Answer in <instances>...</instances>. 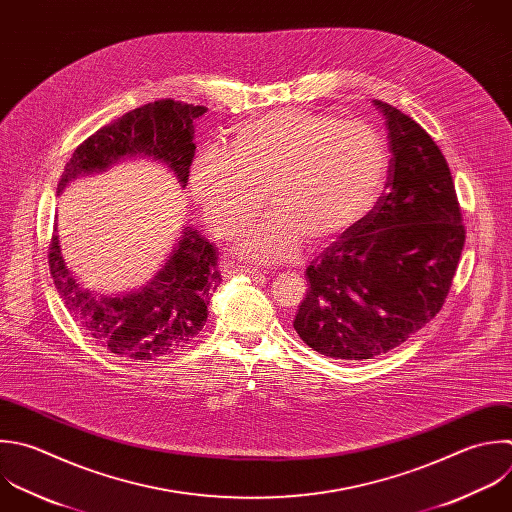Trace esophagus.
I'll list each match as a JSON object with an SVG mask.
<instances>
[{"instance_id":"esophagus-1","label":"esophagus","mask_w":512,"mask_h":512,"mask_svg":"<svg viewBox=\"0 0 512 512\" xmlns=\"http://www.w3.org/2000/svg\"><path fill=\"white\" fill-rule=\"evenodd\" d=\"M222 272H224V276H232V274H252V276H258V274H262L258 268L240 266V264H236V262H230V260L222 264Z\"/></svg>"}]
</instances>
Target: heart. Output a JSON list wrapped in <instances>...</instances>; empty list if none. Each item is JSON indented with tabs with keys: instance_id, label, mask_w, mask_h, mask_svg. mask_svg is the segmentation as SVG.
Masks as SVG:
<instances>
[{
	"instance_id": "1",
	"label": "heart",
	"mask_w": 512,
	"mask_h": 512,
	"mask_svg": "<svg viewBox=\"0 0 512 512\" xmlns=\"http://www.w3.org/2000/svg\"><path fill=\"white\" fill-rule=\"evenodd\" d=\"M386 174V142L374 128L284 108L240 124L230 152L200 150L190 190L220 238L244 230L266 192L276 212L238 246L266 262L288 256L298 238L320 244L348 230L376 204Z\"/></svg>"
}]
</instances>
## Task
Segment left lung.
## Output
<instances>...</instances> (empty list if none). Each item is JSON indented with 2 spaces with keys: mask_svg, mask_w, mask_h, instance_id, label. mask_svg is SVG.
<instances>
[{
  "mask_svg": "<svg viewBox=\"0 0 512 512\" xmlns=\"http://www.w3.org/2000/svg\"><path fill=\"white\" fill-rule=\"evenodd\" d=\"M388 130L390 166L374 208L306 268L294 330L316 352L366 360L406 342L448 296L464 246L448 164L400 110L374 100Z\"/></svg>",
  "mask_w": 512,
  "mask_h": 512,
  "instance_id": "left-lung-1",
  "label": "left lung"
}]
</instances>
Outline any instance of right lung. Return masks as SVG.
<instances>
[{"label": "right lung", "mask_w": 512, "mask_h": 512, "mask_svg": "<svg viewBox=\"0 0 512 512\" xmlns=\"http://www.w3.org/2000/svg\"><path fill=\"white\" fill-rule=\"evenodd\" d=\"M204 106L160 100L104 126L80 144L64 168L58 194L76 178L100 174L124 160L164 164L188 184L194 160V120ZM50 272L68 312L96 344L130 360H158L188 346L208 320L222 276L214 246L186 226L166 264L142 288L106 296L84 288L68 268L58 226L50 242Z\"/></svg>", "instance_id": "1"}]
</instances>
